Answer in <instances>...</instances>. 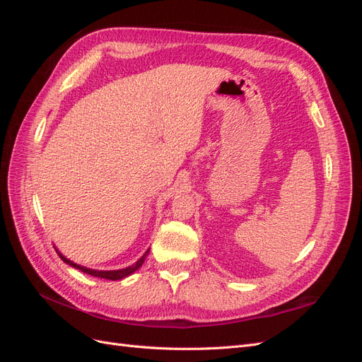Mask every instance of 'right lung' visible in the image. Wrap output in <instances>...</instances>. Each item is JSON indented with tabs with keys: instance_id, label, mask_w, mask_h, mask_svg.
<instances>
[{
	"instance_id": "obj_1",
	"label": "right lung",
	"mask_w": 362,
	"mask_h": 362,
	"mask_svg": "<svg viewBox=\"0 0 362 362\" xmlns=\"http://www.w3.org/2000/svg\"><path fill=\"white\" fill-rule=\"evenodd\" d=\"M149 254V250H146L145 254H144V257H141L136 264H133V266H129V267H127V269H120V270H107V272H104V270H92V269H87V267H83V266H78V264H75V262H72V261H69L68 258H64L60 252H59V255H60V258L66 262V264H69V266H72V267H75V269H78V270H81L83 273H87V275H90V276H96V278H103V279H112V281H117V279H122V278H127V276H129L131 273L133 272H136L141 264H144L145 262V258H146V255Z\"/></svg>"
}]
</instances>
